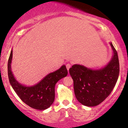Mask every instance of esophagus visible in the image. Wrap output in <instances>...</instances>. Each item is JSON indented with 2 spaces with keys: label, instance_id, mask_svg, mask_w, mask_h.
Wrapping results in <instances>:
<instances>
[{
  "label": "esophagus",
  "instance_id": "1",
  "mask_svg": "<svg viewBox=\"0 0 128 128\" xmlns=\"http://www.w3.org/2000/svg\"><path fill=\"white\" fill-rule=\"evenodd\" d=\"M66 68H67V70H68V71H69V69H70V68L71 67L70 64H66Z\"/></svg>",
  "mask_w": 128,
  "mask_h": 128
}]
</instances>
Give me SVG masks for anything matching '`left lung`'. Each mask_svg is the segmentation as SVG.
<instances>
[{"label": "left lung", "mask_w": 128, "mask_h": 128, "mask_svg": "<svg viewBox=\"0 0 128 128\" xmlns=\"http://www.w3.org/2000/svg\"><path fill=\"white\" fill-rule=\"evenodd\" d=\"M110 45L113 56L110 62L102 69L92 70L80 64H74L69 69L73 80L76 99L87 106H98L111 94L118 80L120 63L116 50Z\"/></svg>", "instance_id": "1"}]
</instances>
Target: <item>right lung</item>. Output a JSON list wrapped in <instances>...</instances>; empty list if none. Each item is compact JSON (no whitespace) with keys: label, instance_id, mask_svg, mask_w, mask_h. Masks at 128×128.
Segmentation results:
<instances>
[{"label":"right lung","instance_id":"right-lung-1","mask_svg":"<svg viewBox=\"0 0 128 128\" xmlns=\"http://www.w3.org/2000/svg\"><path fill=\"white\" fill-rule=\"evenodd\" d=\"M13 50H11L8 60V76L10 84L23 102L36 110H44L53 104L55 100L56 83L67 76L68 70L65 65L58 70L49 73L39 83L32 86H26L18 83L12 72L11 64Z\"/></svg>","mask_w":128,"mask_h":128}]
</instances>
